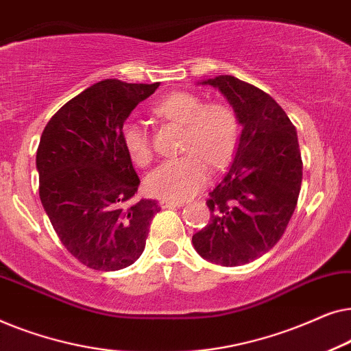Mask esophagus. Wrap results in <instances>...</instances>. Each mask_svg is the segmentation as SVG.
I'll return each instance as SVG.
<instances>
[{"mask_svg":"<svg viewBox=\"0 0 351 351\" xmlns=\"http://www.w3.org/2000/svg\"><path fill=\"white\" fill-rule=\"evenodd\" d=\"M160 206L162 209H169V208H180L184 206V201H174V199H161Z\"/></svg>","mask_w":351,"mask_h":351,"instance_id":"esophagus-1","label":"esophagus"}]
</instances>
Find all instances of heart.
Instances as JSON below:
<instances>
[{
	"mask_svg": "<svg viewBox=\"0 0 351 351\" xmlns=\"http://www.w3.org/2000/svg\"><path fill=\"white\" fill-rule=\"evenodd\" d=\"M153 113L184 124L182 150L186 153L161 162L147 176L148 193L174 201L191 198L208 182L209 162L219 167L234 153L241 132L237 113L225 104H203L198 95L184 90L161 99L153 107ZM121 141L136 165L147 166L152 161V143L141 123L124 124Z\"/></svg>",
	"mask_w": 351,
	"mask_h": 351,
	"instance_id": "heart-1",
	"label": "heart"
}]
</instances>
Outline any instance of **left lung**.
Segmentation results:
<instances>
[{
  "label": "left lung",
  "mask_w": 351,
  "mask_h": 351,
  "mask_svg": "<svg viewBox=\"0 0 351 351\" xmlns=\"http://www.w3.org/2000/svg\"><path fill=\"white\" fill-rule=\"evenodd\" d=\"M201 84L217 88L243 131L233 162L206 201L210 220L191 243L206 261L244 265L270 251L299 199L302 156L297 131L267 93L230 75Z\"/></svg>",
  "instance_id": "8db88e82"
}]
</instances>
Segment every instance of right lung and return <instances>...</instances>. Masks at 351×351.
<instances>
[{
	"instance_id": "add662e5",
	"label": "right lung",
	"mask_w": 351,
	"mask_h": 351,
	"mask_svg": "<svg viewBox=\"0 0 351 351\" xmlns=\"http://www.w3.org/2000/svg\"><path fill=\"white\" fill-rule=\"evenodd\" d=\"M158 86L100 81L69 100L41 134L43 208L66 251L93 270L132 265L161 209L155 199H134L141 179L121 141L126 118Z\"/></svg>"
}]
</instances>
